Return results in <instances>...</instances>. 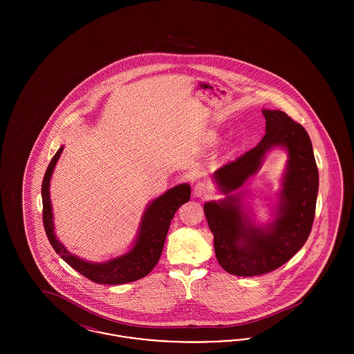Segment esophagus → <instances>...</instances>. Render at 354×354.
<instances>
[{"label":"esophagus","mask_w":354,"mask_h":354,"mask_svg":"<svg viewBox=\"0 0 354 354\" xmlns=\"http://www.w3.org/2000/svg\"><path fill=\"white\" fill-rule=\"evenodd\" d=\"M208 185H205L204 182H198L195 187H194V194H195V196H198V198H201V196H205L207 194H208Z\"/></svg>","instance_id":"34e87169"}]
</instances>
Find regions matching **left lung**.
I'll list each match as a JSON object with an SVG mask.
<instances>
[{
	"instance_id": "obj_1",
	"label": "left lung",
	"mask_w": 354,
	"mask_h": 354,
	"mask_svg": "<svg viewBox=\"0 0 354 354\" xmlns=\"http://www.w3.org/2000/svg\"><path fill=\"white\" fill-rule=\"evenodd\" d=\"M263 115L267 133L260 143L223 165L214 176L220 189L230 194L257 171L266 152L286 147L289 160L277 218L267 228L253 227L235 195L204 204L220 267L241 277L277 270L301 250L312 231L319 191V169L305 129L280 110H263Z\"/></svg>"
}]
</instances>
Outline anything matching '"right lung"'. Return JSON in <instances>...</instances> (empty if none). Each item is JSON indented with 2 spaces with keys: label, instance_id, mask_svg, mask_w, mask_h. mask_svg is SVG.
Returning <instances> with one entry per match:
<instances>
[{
  "label": "right lung",
  "instance_id": "right-lung-1",
  "mask_svg": "<svg viewBox=\"0 0 354 354\" xmlns=\"http://www.w3.org/2000/svg\"><path fill=\"white\" fill-rule=\"evenodd\" d=\"M64 147H61L46 169L42 180V221L45 232L50 241L51 247L58 253L70 267L84 274L88 280L97 284L117 286L139 280L147 276L158 264L163 251L165 240L169 232L171 220L178 208L189 201L191 188L188 185H180L171 188L166 194L155 199L146 209L142 220L140 232L135 243L134 248L124 256L113 259L103 264H93L78 259L77 256L66 251V248L55 239L53 234V214H51L50 185L51 172L61 155Z\"/></svg>",
  "mask_w": 354,
  "mask_h": 354
}]
</instances>
